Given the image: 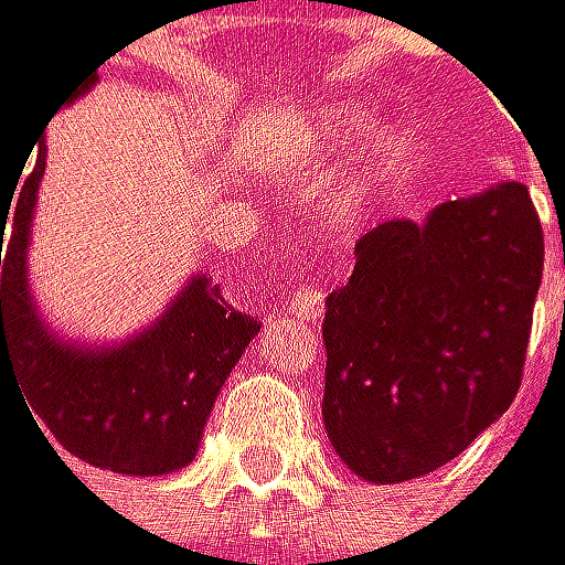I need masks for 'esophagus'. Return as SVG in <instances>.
I'll use <instances>...</instances> for the list:
<instances>
[{"mask_svg": "<svg viewBox=\"0 0 565 565\" xmlns=\"http://www.w3.org/2000/svg\"><path fill=\"white\" fill-rule=\"evenodd\" d=\"M291 312L298 319H316L322 312V291L316 288V280H298V288L291 291Z\"/></svg>", "mask_w": 565, "mask_h": 565, "instance_id": "esophagus-1", "label": "esophagus"}]
</instances>
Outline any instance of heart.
Segmentation results:
<instances>
[{
	"label": "heart",
	"instance_id": "heart-1",
	"mask_svg": "<svg viewBox=\"0 0 565 565\" xmlns=\"http://www.w3.org/2000/svg\"><path fill=\"white\" fill-rule=\"evenodd\" d=\"M358 194H361V186H351V190H343V194L337 198L333 214H337L340 222H351V218H354V211H358Z\"/></svg>",
	"mask_w": 565,
	"mask_h": 565
}]
</instances>
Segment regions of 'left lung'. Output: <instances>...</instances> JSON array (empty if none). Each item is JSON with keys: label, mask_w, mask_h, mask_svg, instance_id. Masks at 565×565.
Returning <instances> with one entry per match:
<instances>
[{"label": "left lung", "mask_w": 565, "mask_h": 565, "mask_svg": "<svg viewBox=\"0 0 565 565\" xmlns=\"http://www.w3.org/2000/svg\"><path fill=\"white\" fill-rule=\"evenodd\" d=\"M326 298L322 420L367 482L427 476L514 403L545 235L524 183L385 222ZM565 264V256H563Z\"/></svg>", "instance_id": "1"}]
</instances>
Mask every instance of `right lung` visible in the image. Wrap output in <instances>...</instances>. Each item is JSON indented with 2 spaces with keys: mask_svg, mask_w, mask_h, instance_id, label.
Returning a JSON list of instances; mask_svg holds the SVG:
<instances>
[{
  "mask_svg": "<svg viewBox=\"0 0 565 565\" xmlns=\"http://www.w3.org/2000/svg\"><path fill=\"white\" fill-rule=\"evenodd\" d=\"M89 83L93 75L75 93ZM41 177L44 152L23 173L17 201H0V243L9 228L6 253L0 246V379L6 371L20 385L30 416L78 461L120 476L183 469L259 322L232 309L207 277H194L159 326L120 351L93 354L54 343L26 295V235Z\"/></svg>",
  "mask_w": 565,
  "mask_h": 565,
  "instance_id": "obj_1",
  "label": "right lung"
}]
</instances>
